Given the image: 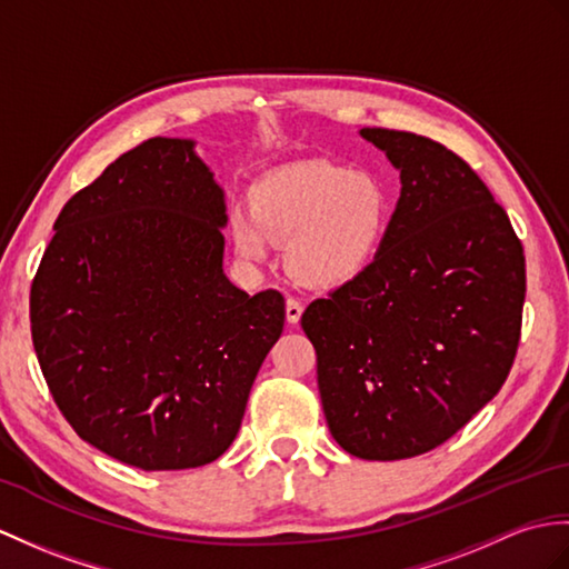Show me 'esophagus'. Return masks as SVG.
<instances>
[{"instance_id": "esophagus-1", "label": "esophagus", "mask_w": 569, "mask_h": 569, "mask_svg": "<svg viewBox=\"0 0 569 569\" xmlns=\"http://www.w3.org/2000/svg\"><path fill=\"white\" fill-rule=\"evenodd\" d=\"M300 315H302V302L298 298H293V296H288L286 298V320L290 325H296L300 320Z\"/></svg>"}]
</instances>
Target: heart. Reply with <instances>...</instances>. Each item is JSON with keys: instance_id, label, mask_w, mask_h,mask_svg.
I'll return each mask as SVG.
<instances>
[{"instance_id": "1", "label": "heart", "mask_w": 569, "mask_h": 569, "mask_svg": "<svg viewBox=\"0 0 569 569\" xmlns=\"http://www.w3.org/2000/svg\"><path fill=\"white\" fill-rule=\"evenodd\" d=\"M247 208L230 210L232 242L244 259L269 252V237L290 242L288 263L312 286L359 276L386 237L390 193L380 179L327 162H293L263 174Z\"/></svg>"}]
</instances>
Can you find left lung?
Segmentation results:
<instances>
[{
    "label": "left lung",
    "instance_id": "8db88e82",
    "mask_svg": "<svg viewBox=\"0 0 569 569\" xmlns=\"http://www.w3.org/2000/svg\"><path fill=\"white\" fill-rule=\"evenodd\" d=\"M402 193L373 261L302 312L329 431L363 460L415 458L490 402L521 337V240L475 169L405 130L363 128Z\"/></svg>",
    "mask_w": 569,
    "mask_h": 569
}]
</instances>
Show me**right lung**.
<instances>
[{"label": "right lung", "instance_id": "obj_1", "mask_svg": "<svg viewBox=\"0 0 569 569\" xmlns=\"http://www.w3.org/2000/svg\"><path fill=\"white\" fill-rule=\"evenodd\" d=\"M222 191L191 140L150 138L77 191L31 283L48 390L82 441L140 470L213 463L279 341V290L222 273Z\"/></svg>", "mask_w": 569, "mask_h": 569}]
</instances>
